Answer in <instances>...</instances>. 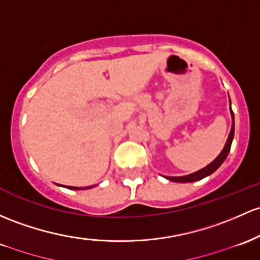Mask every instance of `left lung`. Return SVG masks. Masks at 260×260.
I'll use <instances>...</instances> for the list:
<instances>
[{
	"mask_svg": "<svg viewBox=\"0 0 260 260\" xmlns=\"http://www.w3.org/2000/svg\"><path fill=\"white\" fill-rule=\"evenodd\" d=\"M231 104V101H230ZM231 115H232V128H231V132L230 136H228L226 144H224V148L222 149V152L219 153V155L217 158L215 159L212 162H210L207 167H205L204 169L199 170V172H195L192 174H189V175H185V176H165L168 180L174 181V182H192V181H198L201 180V179L206 178V176L211 175L212 173H215L216 170L218 169L219 167L222 165V162L224 161V159L227 158L228 153L231 150V145H232V141H233V137H235V116H233V111L231 108Z\"/></svg>",
	"mask_w": 260,
	"mask_h": 260,
	"instance_id": "obj_1",
	"label": "left lung"
}]
</instances>
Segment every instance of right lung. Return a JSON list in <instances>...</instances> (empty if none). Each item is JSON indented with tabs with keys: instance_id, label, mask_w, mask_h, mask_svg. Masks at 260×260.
I'll return each mask as SVG.
<instances>
[{
	"instance_id": "add662e5",
	"label": "right lung",
	"mask_w": 260,
	"mask_h": 260,
	"mask_svg": "<svg viewBox=\"0 0 260 260\" xmlns=\"http://www.w3.org/2000/svg\"><path fill=\"white\" fill-rule=\"evenodd\" d=\"M68 189H73V190H81V189H90L92 186H87V187H75V186H67Z\"/></svg>"
}]
</instances>
